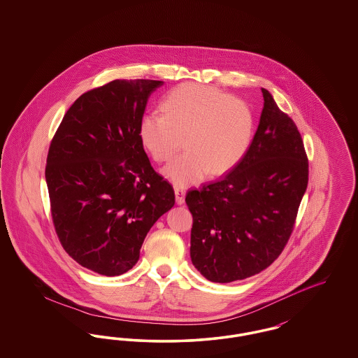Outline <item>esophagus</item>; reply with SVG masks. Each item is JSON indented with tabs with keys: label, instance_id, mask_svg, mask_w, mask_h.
I'll return each mask as SVG.
<instances>
[{
	"label": "esophagus",
	"instance_id": "34e87169",
	"mask_svg": "<svg viewBox=\"0 0 358 358\" xmlns=\"http://www.w3.org/2000/svg\"><path fill=\"white\" fill-rule=\"evenodd\" d=\"M174 193H176V203L177 204H184L185 201V189L184 187H174Z\"/></svg>",
	"mask_w": 358,
	"mask_h": 358
}]
</instances>
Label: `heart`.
Wrapping results in <instances>:
<instances>
[{
	"label": "heart",
	"instance_id": "b5f03b06",
	"mask_svg": "<svg viewBox=\"0 0 358 358\" xmlns=\"http://www.w3.org/2000/svg\"><path fill=\"white\" fill-rule=\"evenodd\" d=\"M161 113L139 120V138L157 162L171 159L164 174L180 187L200 182L210 173L234 169L247 154L255 131V117L244 99L213 87L184 83L162 101Z\"/></svg>",
	"mask_w": 358,
	"mask_h": 358
}]
</instances>
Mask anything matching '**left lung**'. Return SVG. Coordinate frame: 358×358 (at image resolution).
<instances>
[{"mask_svg":"<svg viewBox=\"0 0 358 358\" xmlns=\"http://www.w3.org/2000/svg\"><path fill=\"white\" fill-rule=\"evenodd\" d=\"M264 107L251 146L222 178L187 190L193 216L190 257L210 282L229 283L263 271L292 234L308 182L296 124L262 88Z\"/></svg>","mask_w":358,"mask_h":358,"instance_id":"obj_1","label":"left lung"}]
</instances>
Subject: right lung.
<instances>
[{
  "label": "right lung",
  "mask_w": 358,
  "mask_h": 358,
  "mask_svg": "<svg viewBox=\"0 0 358 358\" xmlns=\"http://www.w3.org/2000/svg\"><path fill=\"white\" fill-rule=\"evenodd\" d=\"M159 80H113L79 96L52 138L45 180L63 248L94 273L136 266L148 232L176 203L154 171L139 120Z\"/></svg>",
  "instance_id": "right-lung-1"
}]
</instances>
